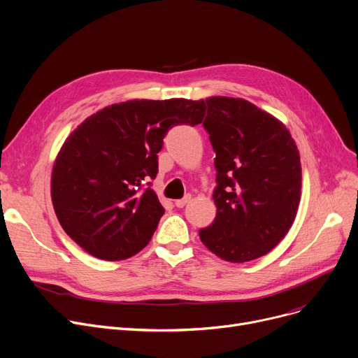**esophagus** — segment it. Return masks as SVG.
I'll return each instance as SVG.
<instances>
[{
  "label": "esophagus",
  "instance_id": "34e87169",
  "mask_svg": "<svg viewBox=\"0 0 358 358\" xmlns=\"http://www.w3.org/2000/svg\"><path fill=\"white\" fill-rule=\"evenodd\" d=\"M192 196H185L184 199H180V200H176V206L177 208H184V206L190 201Z\"/></svg>",
  "mask_w": 358,
  "mask_h": 358
}]
</instances>
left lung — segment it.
Instances as JSON below:
<instances>
[{"mask_svg": "<svg viewBox=\"0 0 358 358\" xmlns=\"http://www.w3.org/2000/svg\"><path fill=\"white\" fill-rule=\"evenodd\" d=\"M206 103L217 212L199 235L224 261H252L277 247L296 219L302 196L299 149L283 122L247 100L213 96Z\"/></svg>", "mask_w": 358, "mask_h": 358, "instance_id": "8db88e82", "label": "left lung"}]
</instances>
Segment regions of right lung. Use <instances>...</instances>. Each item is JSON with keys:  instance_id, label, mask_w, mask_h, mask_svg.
<instances>
[{"instance_id": "1", "label": "right lung", "mask_w": 358, "mask_h": 358, "mask_svg": "<svg viewBox=\"0 0 358 358\" xmlns=\"http://www.w3.org/2000/svg\"><path fill=\"white\" fill-rule=\"evenodd\" d=\"M204 100H129L87 117L53 162L52 204L64 231L90 255L120 261L143 250L164 208L143 182L174 124H200Z\"/></svg>"}]
</instances>
